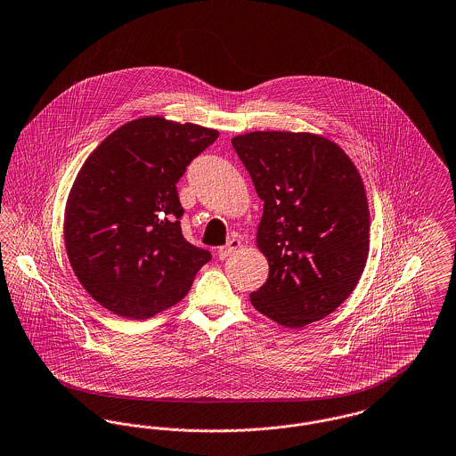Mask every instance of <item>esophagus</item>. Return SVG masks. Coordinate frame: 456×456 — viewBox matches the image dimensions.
<instances>
[{
  "label": "esophagus",
  "instance_id": "esophagus-1",
  "mask_svg": "<svg viewBox=\"0 0 456 456\" xmlns=\"http://www.w3.org/2000/svg\"><path fill=\"white\" fill-rule=\"evenodd\" d=\"M240 248H241V241H240V240H231L225 246H220V248L216 249V255H218L220 260H224V258L231 256L232 253H236Z\"/></svg>",
  "mask_w": 456,
  "mask_h": 456
}]
</instances>
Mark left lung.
Listing matches in <instances>:
<instances>
[{"instance_id": "1", "label": "left lung", "mask_w": 456, "mask_h": 456, "mask_svg": "<svg viewBox=\"0 0 456 456\" xmlns=\"http://www.w3.org/2000/svg\"><path fill=\"white\" fill-rule=\"evenodd\" d=\"M264 214L256 248L267 282L251 305L299 329L332 314L356 288L369 258L370 212L358 168L330 139L255 131L232 137Z\"/></svg>"}]
</instances>
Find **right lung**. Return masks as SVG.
<instances>
[{"label":"right lung","instance_id":"obj_1","mask_svg":"<svg viewBox=\"0 0 456 456\" xmlns=\"http://www.w3.org/2000/svg\"><path fill=\"white\" fill-rule=\"evenodd\" d=\"M218 131L150 115L120 126L86 159L65 205V249L108 312L144 321L188 295L212 255L189 244L175 184Z\"/></svg>","mask_w":456,"mask_h":456}]
</instances>
